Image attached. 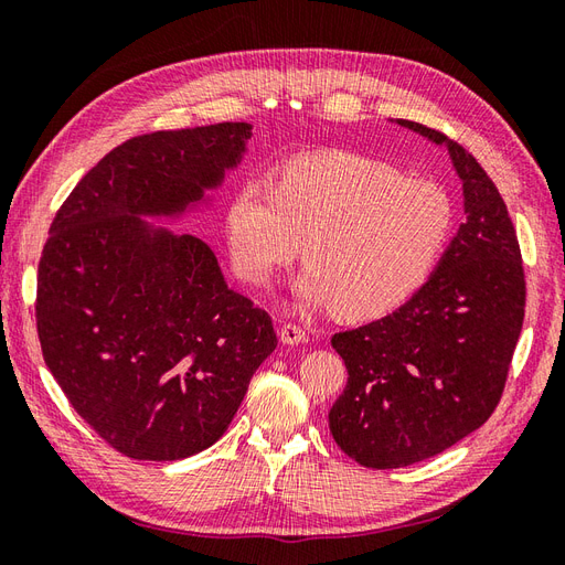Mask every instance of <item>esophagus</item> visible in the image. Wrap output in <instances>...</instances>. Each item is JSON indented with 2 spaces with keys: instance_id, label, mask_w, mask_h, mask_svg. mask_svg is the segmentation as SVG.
Masks as SVG:
<instances>
[{
  "instance_id": "obj_1",
  "label": "esophagus",
  "mask_w": 565,
  "mask_h": 565,
  "mask_svg": "<svg viewBox=\"0 0 565 565\" xmlns=\"http://www.w3.org/2000/svg\"><path fill=\"white\" fill-rule=\"evenodd\" d=\"M309 339L306 337V330L297 322H285L280 328V341L282 344H303V341Z\"/></svg>"
}]
</instances>
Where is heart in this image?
I'll use <instances>...</instances> for the list:
<instances>
[{
    "label": "heart",
    "mask_w": 565,
    "mask_h": 565,
    "mask_svg": "<svg viewBox=\"0 0 565 565\" xmlns=\"http://www.w3.org/2000/svg\"><path fill=\"white\" fill-rule=\"evenodd\" d=\"M452 231L455 202L438 181L344 150L287 162L273 185L243 181L226 210L237 276L266 287L303 252L311 266L301 299L332 303L349 320L386 316L415 297Z\"/></svg>",
    "instance_id": "heart-1"
}]
</instances>
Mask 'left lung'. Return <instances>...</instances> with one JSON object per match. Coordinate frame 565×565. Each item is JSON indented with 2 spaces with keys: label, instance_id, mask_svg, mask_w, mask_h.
Instances as JSON below:
<instances>
[{
  "label": "left lung",
  "instance_id": "8db88e82",
  "mask_svg": "<svg viewBox=\"0 0 565 565\" xmlns=\"http://www.w3.org/2000/svg\"><path fill=\"white\" fill-rule=\"evenodd\" d=\"M398 125L448 143L467 221L413 299L332 337L349 380L330 409V434L367 469L409 467L483 426L502 398L525 316L521 247L498 185L438 129Z\"/></svg>",
  "mask_w": 565,
  "mask_h": 565
}]
</instances>
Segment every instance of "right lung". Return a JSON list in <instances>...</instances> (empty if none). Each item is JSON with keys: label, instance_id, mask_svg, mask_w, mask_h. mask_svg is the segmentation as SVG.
<instances>
[{"label": "right lung", "instance_id": "1", "mask_svg": "<svg viewBox=\"0 0 565 565\" xmlns=\"http://www.w3.org/2000/svg\"><path fill=\"white\" fill-rule=\"evenodd\" d=\"M247 122L134 136L82 177L51 221L38 268L44 363L113 450L174 461L224 436L278 347L270 316L228 289L193 235H146L241 160Z\"/></svg>", "mask_w": 565, "mask_h": 565}]
</instances>
